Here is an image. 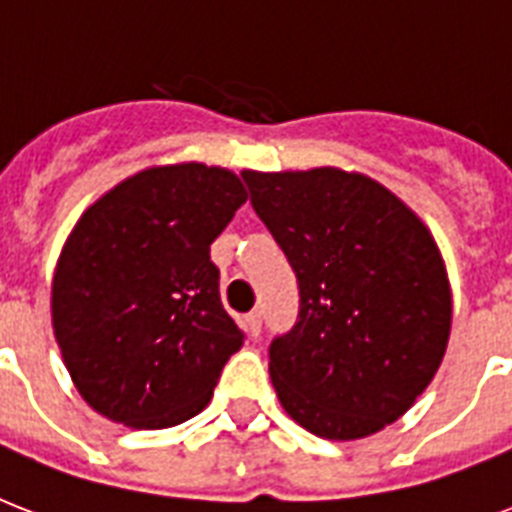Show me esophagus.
Wrapping results in <instances>:
<instances>
[{"mask_svg": "<svg viewBox=\"0 0 512 512\" xmlns=\"http://www.w3.org/2000/svg\"><path fill=\"white\" fill-rule=\"evenodd\" d=\"M247 329L252 337H260V332H263V313L260 311L247 313Z\"/></svg>", "mask_w": 512, "mask_h": 512, "instance_id": "esophagus-1", "label": "esophagus"}]
</instances>
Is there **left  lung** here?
<instances>
[{
	"label": "left lung",
	"mask_w": 512,
	"mask_h": 512,
	"mask_svg": "<svg viewBox=\"0 0 512 512\" xmlns=\"http://www.w3.org/2000/svg\"><path fill=\"white\" fill-rule=\"evenodd\" d=\"M241 177L300 292L297 321L268 348L281 406L329 441L372 436L417 401L444 358L452 292L436 241L364 175Z\"/></svg>",
	"instance_id": "8db88e82"
}]
</instances>
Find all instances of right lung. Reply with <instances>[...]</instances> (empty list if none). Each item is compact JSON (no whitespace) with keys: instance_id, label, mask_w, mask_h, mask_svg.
Listing matches in <instances>:
<instances>
[{"instance_id":"add662e5","label":"right lung","mask_w":512,"mask_h":512,"mask_svg":"<svg viewBox=\"0 0 512 512\" xmlns=\"http://www.w3.org/2000/svg\"><path fill=\"white\" fill-rule=\"evenodd\" d=\"M244 201L233 172L172 164L124 180L79 217L52 281V327L95 412L156 430L209 404L247 337L223 308L209 244Z\"/></svg>"}]
</instances>
